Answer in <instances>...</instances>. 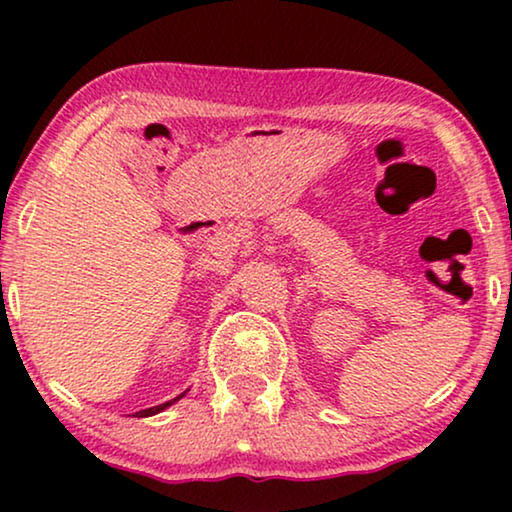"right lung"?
<instances>
[{"label":"right lung","instance_id":"obj_1","mask_svg":"<svg viewBox=\"0 0 512 512\" xmlns=\"http://www.w3.org/2000/svg\"><path fill=\"white\" fill-rule=\"evenodd\" d=\"M186 396V391L184 394H179L177 398H172V401H167V403H160V405H156V408H149V410H139V412H135V417H153V415H158V412H163L165 408H170L172 403H177L179 398H184Z\"/></svg>","mask_w":512,"mask_h":512}]
</instances>
